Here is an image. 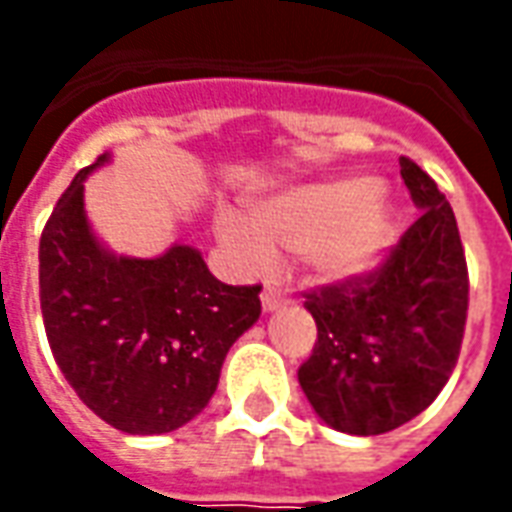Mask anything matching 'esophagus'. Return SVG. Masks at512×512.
<instances>
[{
	"instance_id": "1",
	"label": "esophagus",
	"mask_w": 512,
	"mask_h": 512,
	"mask_svg": "<svg viewBox=\"0 0 512 512\" xmlns=\"http://www.w3.org/2000/svg\"><path fill=\"white\" fill-rule=\"evenodd\" d=\"M260 301H263V310L274 312V310H279L285 301H288V296H285V293H282L277 285H266V288H263V293H260Z\"/></svg>"
}]
</instances>
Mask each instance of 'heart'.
Listing matches in <instances>:
<instances>
[{
  "label": "heart",
  "instance_id": "obj_1",
  "mask_svg": "<svg viewBox=\"0 0 512 512\" xmlns=\"http://www.w3.org/2000/svg\"><path fill=\"white\" fill-rule=\"evenodd\" d=\"M216 238L249 274L268 271L277 252L301 255L321 282L373 274L395 238V211L376 178L321 180L246 205V219L216 216Z\"/></svg>",
  "mask_w": 512,
  "mask_h": 512
}]
</instances>
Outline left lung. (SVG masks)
Masks as SVG:
<instances>
[{
  "mask_svg": "<svg viewBox=\"0 0 512 512\" xmlns=\"http://www.w3.org/2000/svg\"><path fill=\"white\" fill-rule=\"evenodd\" d=\"M419 219L381 271L307 296L318 343L299 367L315 414L351 436L406 425L436 400L458 362L469 277L450 202L400 158Z\"/></svg>",
  "mask_w": 512,
  "mask_h": 512,
  "instance_id": "left-lung-1",
  "label": "left lung"
}]
</instances>
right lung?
<instances>
[{
    "mask_svg": "<svg viewBox=\"0 0 512 512\" xmlns=\"http://www.w3.org/2000/svg\"><path fill=\"white\" fill-rule=\"evenodd\" d=\"M84 167L40 235V310L62 376L112 428L158 436L208 406L224 356L260 318V288L213 277L200 249L169 244L156 257L115 255L95 235Z\"/></svg>",
    "mask_w": 512,
    "mask_h": 512,
    "instance_id": "obj_1",
    "label": "right lung"
}]
</instances>
